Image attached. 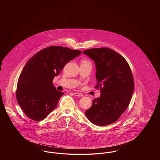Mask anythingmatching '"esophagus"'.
I'll return each mask as SVG.
<instances>
[{
    "label": "esophagus",
    "instance_id": "1",
    "mask_svg": "<svg viewBox=\"0 0 160 160\" xmlns=\"http://www.w3.org/2000/svg\"><path fill=\"white\" fill-rule=\"evenodd\" d=\"M74 94L75 96H77V97H83V94H82L81 93H78V92H76Z\"/></svg>",
    "mask_w": 160,
    "mask_h": 160
}]
</instances>
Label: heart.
<instances>
[{"mask_svg": "<svg viewBox=\"0 0 160 160\" xmlns=\"http://www.w3.org/2000/svg\"><path fill=\"white\" fill-rule=\"evenodd\" d=\"M82 63H90V62L88 61V60L84 59V60H82Z\"/></svg>", "mask_w": 160, "mask_h": 160, "instance_id": "b5f03b06", "label": "heart"}]
</instances>
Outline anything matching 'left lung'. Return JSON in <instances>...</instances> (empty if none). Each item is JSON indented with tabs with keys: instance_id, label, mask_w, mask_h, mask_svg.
I'll list each match as a JSON object with an SVG mask.
<instances>
[{
	"instance_id": "obj_1",
	"label": "left lung",
	"mask_w": 160,
	"mask_h": 160,
	"mask_svg": "<svg viewBox=\"0 0 160 160\" xmlns=\"http://www.w3.org/2000/svg\"><path fill=\"white\" fill-rule=\"evenodd\" d=\"M83 53L95 61V88L101 93L84 113L96 125H110L118 121L129 106L134 88L132 71L125 59L111 48H91Z\"/></svg>"
}]
</instances>
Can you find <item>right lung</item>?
I'll return each instance as SVG.
<instances>
[{"instance_id": "1", "label": "right lung", "mask_w": 160, "mask_h": 160, "mask_svg": "<svg viewBox=\"0 0 160 160\" xmlns=\"http://www.w3.org/2000/svg\"><path fill=\"white\" fill-rule=\"evenodd\" d=\"M82 53L68 47L50 46L28 61L19 76L16 98L23 112L35 121L44 119L64 94L53 85L65 65Z\"/></svg>"}]
</instances>
